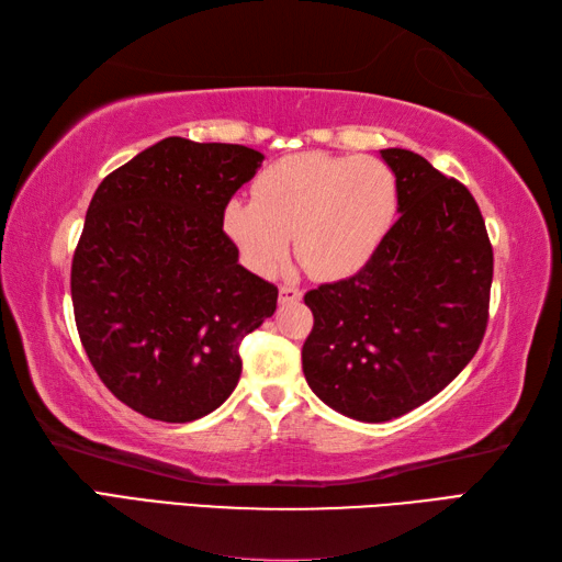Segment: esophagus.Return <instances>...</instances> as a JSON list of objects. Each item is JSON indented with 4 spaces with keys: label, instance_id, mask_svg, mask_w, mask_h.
Returning <instances> with one entry per match:
<instances>
[{
    "label": "esophagus",
    "instance_id": "obj_1",
    "mask_svg": "<svg viewBox=\"0 0 562 562\" xmlns=\"http://www.w3.org/2000/svg\"><path fill=\"white\" fill-rule=\"evenodd\" d=\"M302 302V292L292 288V284H282L280 288V304L288 306V304H300Z\"/></svg>",
    "mask_w": 562,
    "mask_h": 562
}]
</instances>
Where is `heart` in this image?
<instances>
[{"label":"heart","mask_w":562,"mask_h":562,"mask_svg":"<svg viewBox=\"0 0 562 562\" xmlns=\"http://www.w3.org/2000/svg\"><path fill=\"white\" fill-rule=\"evenodd\" d=\"M398 181L381 159L308 151L270 164L254 200L224 207V232L260 274L288 258L290 238L318 280H342L372 260L396 222Z\"/></svg>","instance_id":"heart-1"}]
</instances>
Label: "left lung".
<instances>
[{
  "label": "left lung",
  "instance_id": "8db88e82",
  "mask_svg": "<svg viewBox=\"0 0 562 562\" xmlns=\"http://www.w3.org/2000/svg\"><path fill=\"white\" fill-rule=\"evenodd\" d=\"M398 181V222L348 280L304 302L314 330L306 384L360 423L411 413L459 376L487 326L493 246L469 188L408 149H381Z\"/></svg>",
  "mask_w": 562,
  "mask_h": 562
}]
</instances>
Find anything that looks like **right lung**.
<instances>
[{"instance_id":"obj_1","label":"right lung","mask_w":562,"mask_h":562,"mask_svg":"<svg viewBox=\"0 0 562 562\" xmlns=\"http://www.w3.org/2000/svg\"><path fill=\"white\" fill-rule=\"evenodd\" d=\"M244 145L166 137L105 176L71 260L83 350L117 401L193 423L232 396L238 342L274 314L278 288L238 262L224 207L256 176Z\"/></svg>"}]
</instances>
